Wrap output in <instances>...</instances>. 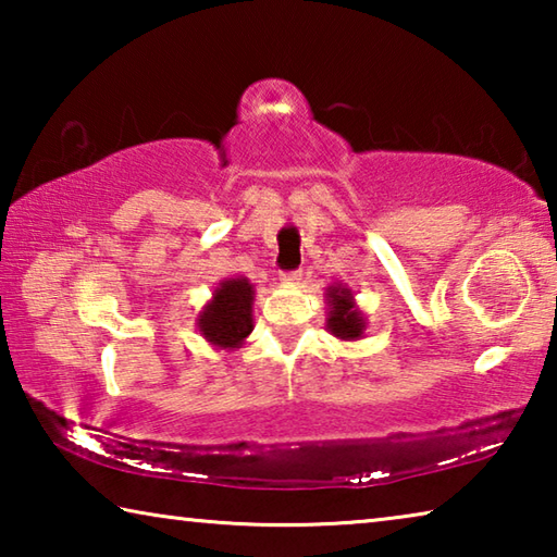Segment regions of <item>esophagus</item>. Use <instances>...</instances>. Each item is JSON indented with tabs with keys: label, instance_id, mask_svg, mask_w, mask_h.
I'll list each match as a JSON object with an SVG mask.
<instances>
[{
	"label": "esophagus",
	"instance_id": "34e87169",
	"mask_svg": "<svg viewBox=\"0 0 557 557\" xmlns=\"http://www.w3.org/2000/svg\"><path fill=\"white\" fill-rule=\"evenodd\" d=\"M280 280L285 282V285H297V282L301 280V272L299 270H292V272H282Z\"/></svg>",
	"mask_w": 557,
	"mask_h": 557
}]
</instances>
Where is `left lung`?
<instances>
[{
	"label": "left lung",
	"instance_id": "obj_1",
	"mask_svg": "<svg viewBox=\"0 0 557 557\" xmlns=\"http://www.w3.org/2000/svg\"><path fill=\"white\" fill-rule=\"evenodd\" d=\"M326 329L329 334L342 338V342H358L366 334V314L358 309L354 292L344 282L326 287Z\"/></svg>",
	"mask_w": 557,
	"mask_h": 557
}]
</instances>
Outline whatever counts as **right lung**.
<instances>
[{"mask_svg":"<svg viewBox=\"0 0 557 557\" xmlns=\"http://www.w3.org/2000/svg\"><path fill=\"white\" fill-rule=\"evenodd\" d=\"M252 301H256V285L248 277H223L196 317V329L213 348L235 351L256 326Z\"/></svg>","mask_w":557,"mask_h":557,"instance_id":"add662e5","label":"right lung"}]
</instances>
